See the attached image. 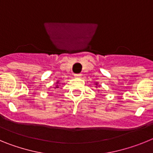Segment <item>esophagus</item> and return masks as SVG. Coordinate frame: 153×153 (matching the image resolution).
I'll use <instances>...</instances> for the list:
<instances>
[{
  "mask_svg": "<svg viewBox=\"0 0 153 153\" xmlns=\"http://www.w3.org/2000/svg\"><path fill=\"white\" fill-rule=\"evenodd\" d=\"M74 76H75V77H81V76H82V74H74Z\"/></svg>",
  "mask_w": 153,
  "mask_h": 153,
  "instance_id": "esophagus-1",
  "label": "esophagus"
}]
</instances>
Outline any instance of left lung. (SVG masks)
I'll list each match as a JSON object with an SVG mask.
<instances>
[{"instance_id": "obj_1", "label": "left lung", "mask_w": 153, "mask_h": 153, "mask_svg": "<svg viewBox=\"0 0 153 153\" xmlns=\"http://www.w3.org/2000/svg\"><path fill=\"white\" fill-rule=\"evenodd\" d=\"M95 85H96V87H97V86H99V85H98V83H96ZM97 91H100V90H97Z\"/></svg>"}]
</instances>
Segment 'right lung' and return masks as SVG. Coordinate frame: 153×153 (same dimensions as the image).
Segmentation results:
<instances>
[{
  "instance_id": "1",
  "label": "right lung",
  "mask_w": 153,
  "mask_h": 153,
  "mask_svg": "<svg viewBox=\"0 0 153 153\" xmlns=\"http://www.w3.org/2000/svg\"><path fill=\"white\" fill-rule=\"evenodd\" d=\"M56 86H55V87H53V88H55V89H57V88H59V81H57V82H56Z\"/></svg>"
}]
</instances>
